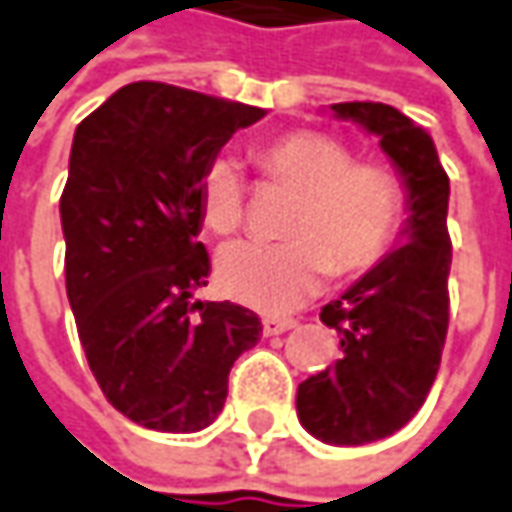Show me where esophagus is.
<instances>
[{"label":"esophagus","instance_id":"34e87169","mask_svg":"<svg viewBox=\"0 0 512 512\" xmlns=\"http://www.w3.org/2000/svg\"><path fill=\"white\" fill-rule=\"evenodd\" d=\"M294 326H297V320H291V317H266L263 320V334L274 337V334H283V331H289Z\"/></svg>","mask_w":512,"mask_h":512}]
</instances>
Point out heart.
<instances>
[{"label": "heart", "mask_w": 512, "mask_h": 512, "mask_svg": "<svg viewBox=\"0 0 512 512\" xmlns=\"http://www.w3.org/2000/svg\"><path fill=\"white\" fill-rule=\"evenodd\" d=\"M263 175L297 192L286 218V243H229L218 257L223 294L266 314H286L309 300L328 274L368 272L394 243L405 212L397 172L377 161H354L340 138L291 130L257 147ZM201 218L232 235L246 218V184L232 158L203 169Z\"/></svg>", "instance_id": "obj_1"}]
</instances>
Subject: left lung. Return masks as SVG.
<instances>
[{
  "label": "left lung",
  "instance_id": "obj_1",
  "mask_svg": "<svg viewBox=\"0 0 512 512\" xmlns=\"http://www.w3.org/2000/svg\"><path fill=\"white\" fill-rule=\"evenodd\" d=\"M377 135L394 161L408 221L397 249L320 311L340 334V360L297 388L303 428L328 445H368L408 425L431 391L448 337L450 181L433 138L379 101L331 104Z\"/></svg>",
  "mask_w": 512,
  "mask_h": 512
}]
</instances>
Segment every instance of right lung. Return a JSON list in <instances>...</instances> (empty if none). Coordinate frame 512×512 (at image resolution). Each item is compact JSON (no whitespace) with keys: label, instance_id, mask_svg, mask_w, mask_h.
Masks as SVG:
<instances>
[{"label":"right lung","instance_id":"right-lung-1","mask_svg":"<svg viewBox=\"0 0 512 512\" xmlns=\"http://www.w3.org/2000/svg\"><path fill=\"white\" fill-rule=\"evenodd\" d=\"M260 107L135 81L73 135L59 212L67 300L90 371L115 411L164 433H195L223 411L229 371L260 340L238 303H201L209 255L201 178Z\"/></svg>","mask_w":512,"mask_h":512}]
</instances>
